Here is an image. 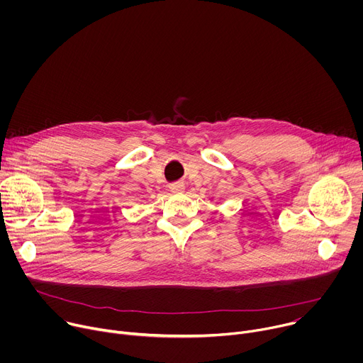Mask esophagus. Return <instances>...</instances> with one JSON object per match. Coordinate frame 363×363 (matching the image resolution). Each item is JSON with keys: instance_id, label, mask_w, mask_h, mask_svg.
I'll list each match as a JSON object with an SVG mask.
<instances>
[{"instance_id": "obj_1", "label": "esophagus", "mask_w": 363, "mask_h": 363, "mask_svg": "<svg viewBox=\"0 0 363 363\" xmlns=\"http://www.w3.org/2000/svg\"><path fill=\"white\" fill-rule=\"evenodd\" d=\"M169 189L172 191V192H182L184 189H185V185L182 184V182H175V184H171L169 185Z\"/></svg>"}]
</instances>
